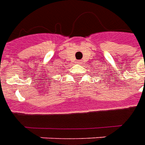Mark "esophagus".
<instances>
[{"label": "esophagus", "instance_id": "1", "mask_svg": "<svg viewBox=\"0 0 145 145\" xmlns=\"http://www.w3.org/2000/svg\"><path fill=\"white\" fill-rule=\"evenodd\" d=\"M76 63H78V64H79V63H81V62H80V61H78V62H76Z\"/></svg>", "mask_w": 145, "mask_h": 145}]
</instances>
